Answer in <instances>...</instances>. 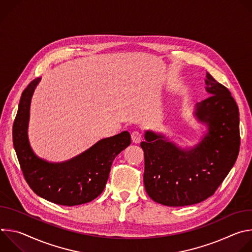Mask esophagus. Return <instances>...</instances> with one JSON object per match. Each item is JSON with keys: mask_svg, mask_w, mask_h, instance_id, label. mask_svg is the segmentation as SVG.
Returning a JSON list of instances; mask_svg holds the SVG:
<instances>
[{"mask_svg": "<svg viewBox=\"0 0 252 252\" xmlns=\"http://www.w3.org/2000/svg\"><path fill=\"white\" fill-rule=\"evenodd\" d=\"M141 138H142V134H141L140 131H138V130L132 131V133H131V140H132V142L139 143L141 141Z\"/></svg>", "mask_w": 252, "mask_h": 252, "instance_id": "34e87169", "label": "esophagus"}]
</instances>
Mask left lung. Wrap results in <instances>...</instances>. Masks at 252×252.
Returning <instances> with one entry per match:
<instances>
[{
  "label": "left lung",
  "mask_w": 252,
  "mask_h": 252,
  "mask_svg": "<svg viewBox=\"0 0 252 252\" xmlns=\"http://www.w3.org/2000/svg\"><path fill=\"white\" fill-rule=\"evenodd\" d=\"M208 97L196 103L197 120L208 126L202 140L181 149L162 134L146 131L143 184L149 196L167 206H186L211 196L234 165L240 146L239 112L230 92L206 73Z\"/></svg>",
  "instance_id": "obj_1"
}]
</instances>
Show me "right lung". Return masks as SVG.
I'll list each match as a JSON object with an SVG mask.
<instances>
[{
  "label": "right lung",
  "instance_id": "1",
  "mask_svg": "<svg viewBox=\"0 0 252 252\" xmlns=\"http://www.w3.org/2000/svg\"><path fill=\"white\" fill-rule=\"evenodd\" d=\"M34 79L22 94L13 126V143L24 177L39 196L65 206L90 202L103 190L116 157L130 145V134L123 131L97 141L88 151L67 161L53 163L38 158L30 147L28 124Z\"/></svg>",
  "mask_w": 252,
  "mask_h": 252
}]
</instances>
